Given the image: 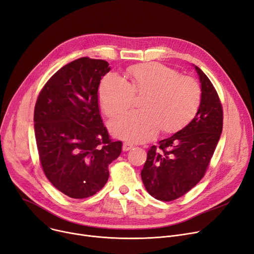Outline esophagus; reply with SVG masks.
Listing matches in <instances>:
<instances>
[{
  "label": "esophagus",
  "mask_w": 254,
  "mask_h": 254,
  "mask_svg": "<svg viewBox=\"0 0 254 254\" xmlns=\"http://www.w3.org/2000/svg\"><path fill=\"white\" fill-rule=\"evenodd\" d=\"M132 147H134V145L128 143V142H125V143H124V146H123V149H124V151H127V150L131 149Z\"/></svg>",
  "instance_id": "obj_1"
}]
</instances>
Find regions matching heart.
<instances>
[{
  "label": "heart",
  "mask_w": 254,
  "mask_h": 254,
  "mask_svg": "<svg viewBox=\"0 0 254 254\" xmlns=\"http://www.w3.org/2000/svg\"><path fill=\"white\" fill-rule=\"evenodd\" d=\"M130 82L109 73L103 77L99 97L105 113L114 116L134 103L135 93L145 95L142 110H132L110 122L115 137L131 142H145L158 130L180 128L195 114L201 102V88L191 77L157 64H143L129 70Z\"/></svg>",
  "instance_id": "1"
}]
</instances>
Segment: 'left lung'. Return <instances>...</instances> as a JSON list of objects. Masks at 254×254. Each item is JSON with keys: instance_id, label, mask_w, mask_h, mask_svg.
Returning <instances> with one entry per match:
<instances>
[{"instance_id": "obj_1", "label": "left lung", "mask_w": 254, "mask_h": 254, "mask_svg": "<svg viewBox=\"0 0 254 254\" xmlns=\"http://www.w3.org/2000/svg\"><path fill=\"white\" fill-rule=\"evenodd\" d=\"M193 65L201 83V102L191 122L158 141L147 152L141 178L148 193L170 202L182 196L204 177L222 131V107L206 74Z\"/></svg>"}]
</instances>
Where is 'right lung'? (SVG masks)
Here are the masks:
<instances>
[{
	"label": "right lung",
	"instance_id": "1",
	"mask_svg": "<svg viewBox=\"0 0 254 254\" xmlns=\"http://www.w3.org/2000/svg\"><path fill=\"white\" fill-rule=\"evenodd\" d=\"M103 60L81 58L64 65L38 97L35 137L43 171L57 190L72 198L96 194L108 181V166L122 153L112 142L99 107Z\"/></svg>",
	"mask_w": 254,
	"mask_h": 254
}]
</instances>
